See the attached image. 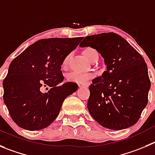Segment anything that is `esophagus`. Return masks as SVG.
I'll return each instance as SVG.
<instances>
[{
	"label": "esophagus",
	"instance_id": "34e87169",
	"mask_svg": "<svg viewBox=\"0 0 155 155\" xmlns=\"http://www.w3.org/2000/svg\"><path fill=\"white\" fill-rule=\"evenodd\" d=\"M79 87H88L87 84H84V83H78Z\"/></svg>",
	"mask_w": 155,
	"mask_h": 155
}]
</instances>
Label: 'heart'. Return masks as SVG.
<instances>
[{
	"label": "heart",
	"instance_id": "1",
	"mask_svg": "<svg viewBox=\"0 0 155 155\" xmlns=\"http://www.w3.org/2000/svg\"><path fill=\"white\" fill-rule=\"evenodd\" d=\"M83 53L84 54V56L86 57L89 61H91L95 56H98V53H97V50L91 48V47H87V48H84L83 51ZM69 58H70V54L67 55V56L64 58V60H63L62 61V64H61L62 68H65L66 66H67ZM92 77V74L80 73V72L73 71L67 75V79L69 81L76 82V83H84L87 81L91 79Z\"/></svg>",
	"mask_w": 155,
	"mask_h": 155
}]
</instances>
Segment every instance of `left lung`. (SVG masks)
I'll use <instances>...</instances> for the list:
<instances>
[{"label": "left lung", "mask_w": 155, "mask_h": 155, "mask_svg": "<svg viewBox=\"0 0 155 155\" xmlns=\"http://www.w3.org/2000/svg\"><path fill=\"white\" fill-rule=\"evenodd\" d=\"M80 46L97 50L107 65L89 87L90 114L99 124L113 130L135 125L148 104L151 87L145 59L114 32L87 36Z\"/></svg>", "instance_id": "obj_1"}]
</instances>
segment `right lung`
<instances>
[{"mask_svg": "<svg viewBox=\"0 0 155 155\" xmlns=\"http://www.w3.org/2000/svg\"><path fill=\"white\" fill-rule=\"evenodd\" d=\"M82 39H40L11 61L3 81V98L17 126L26 130H39L56 119L64 99L78 87L74 82L61 84L64 76L61 65ZM42 86H49L50 90L42 93Z\"/></svg>", "mask_w": 155, "mask_h": 155, "instance_id": "1", "label": "right lung"}]
</instances>
